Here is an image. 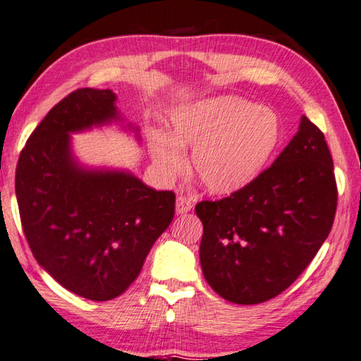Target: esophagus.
<instances>
[{"mask_svg": "<svg viewBox=\"0 0 361 361\" xmlns=\"http://www.w3.org/2000/svg\"><path fill=\"white\" fill-rule=\"evenodd\" d=\"M191 209H192L191 200L186 199V197H183V195H178V197H176V204H175L176 213H180V215H183V213L191 212Z\"/></svg>", "mask_w": 361, "mask_h": 361, "instance_id": "obj_1", "label": "esophagus"}]
</instances>
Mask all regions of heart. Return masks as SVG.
I'll return each instance as SVG.
<instances>
[{
  "mask_svg": "<svg viewBox=\"0 0 361 361\" xmlns=\"http://www.w3.org/2000/svg\"><path fill=\"white\" fill-rule=\"evenodd\" d=\"M282 122L272 109L242 97L219 95L189 103L170 116L167 137L152 132L149 149L159 172L191 170L210 192L231 195L259 178L282 145Z\"/></svg>",
  "mask_w": 361,
  "mask_h": 361,
  "instance_id": "1",
  "label": "heart"
}]
</instances>
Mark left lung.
<instances>
[{"mask_svg": "<svg viewBox=\"0 0 361 361\" xmlns=\"http://www.w3.org/2000/svg\"><path fill=\"white\" fill-rule=\"evenodd\" d=\"M338 189L325 135L305 116L299 130L253 185L202 200L200 266L226 301L259 304L285 291L333 228Z\"/></svg>", "mask_w": 361, "mask_h": 361, "instance_id": "1", "label": "left lung"}]
</instances>
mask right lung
I'll return each mask as SVG.
<instances>
[{"instance_id": "right-lung-1", "label": "right lung", "mask_w": 361, "mask_h": 361, "mask_svg": "<svg viewBox=\"0 0 361 361\" xmlns=\"http://www.w3.org/2000/svg\"><path fill=\"white\" fill-rule=\"evenodd\" d=\"M113 122H122L113 90L78 89L39 122L16 170L33 256L63 288L90 301L129 288L175 215L172 191H156L127 170L78 162L71 133ZM127 127L140 138L137 127Z\"/></svg>"}]
</instances>
